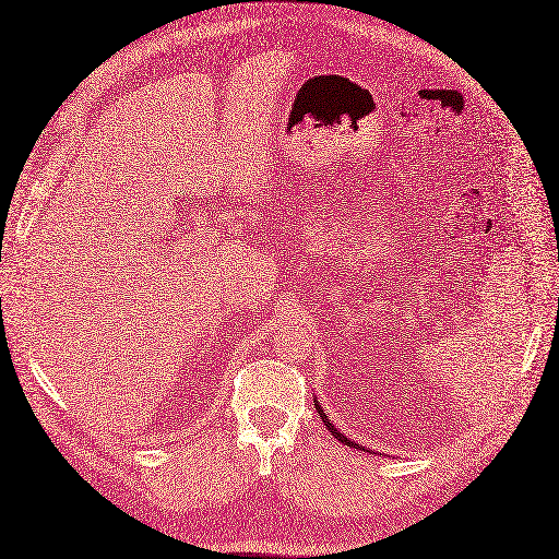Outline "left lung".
I'll list each match as a JSON object with an SVG mask.
<instances>
[{
	"label": "left lung",
	"instance_id": "8db88e82",
	"mask_svg": "<svg viewBox=\"0 0 559 559\" xmlns=\"http://www.w3.org/2000/svg\"><path fill=\"white\" fill-rule=\"evenodd\" d=\"M314 409H317V414H320V416H322V420H324V426H326V430H329L331 435H334L338 442H343V444H348V447H355V449H361L359 444L350 442V440H348V437H345V435H341V432H338V430L334 428V424H329V418H326V414H324V409H322V404H320V402H317V400H314Z\"/></svg>",
	"mask_w": 559,
	"mask_h": 559
}]
</instances>
